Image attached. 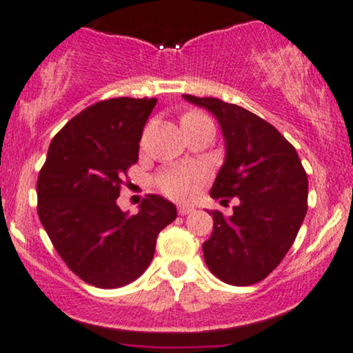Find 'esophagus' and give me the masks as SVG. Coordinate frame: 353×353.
Instances as JSON below:
<instances>
[{
    "mask_svg": "<svg viewBox=\"0 0 353 353\" xmlns=\"http://www.w3.org/2000/svg\"><path fill=\"white\" fill-rule=\"evenodd\" d=\"M177 210H179L181 216H185V214L194 212V205L192 204H179V208H177Z\"/></svg>",
    "mask_w": 353,
    "mask_h": 353,
    "instance_id": "1",
    "label": "esophagus"
}]
</instances>
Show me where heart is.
<instances>
[{"label":"heart","instance_id":"obj_1","mask_svg":"<svg viewBox=\"0 0 353 353\" xmlns=\"http://www.w3.org/2000/svg\"><path fill=\"white\" fill-rule=\"evenodd\" d=\"M188 116L201 117V114H192V112ZM208 169L201 164L171 165L157 176V185L165 196L177 201H185L197 192V189L208 179Z\"/></svg>","mask_w":353,"mask_h":353}]
</instances>
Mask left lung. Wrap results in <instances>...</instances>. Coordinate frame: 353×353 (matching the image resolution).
<instances>
[{"label": "left lung", "instance_id": "obj_1", "mask_svg": "<svg viewBox=\"0 0 353 353\" xmlns=\"http://www.w3.org/2000/svg\"><path fill=\"white\" fill-rule=\"evenodd\" d=\"M182 98L208 109L224 136V164L210 197L239 199L232 216L212 210L204 261L222 282L252 285L281 264L297 237L307 214V174L294 145L262 117L217 98Z\"/></svg>", "mask_w": 353, "mask_h": 353}]
</instances>
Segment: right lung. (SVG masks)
<instances>
[{
	"label": "right lung",
	"mask_w": 353,
	"mask_h": 353,
	"mask_svg": "<svg viewBox=\"0 0 353 353\" xmlns=\"http://www.w3.org/2000/svg\"><path fill=\"white\" fill-rule=\"evenodd\" d=\"M157 99L92 104L51 141L38 177V216L66 265L84 282L117 289L144 274L156 241L177 209L149 194L136 216L119 209L125 171L137 163L143 129Z\"/></svg>",
	"instance_id": "add662e5"
}]
</instances>
